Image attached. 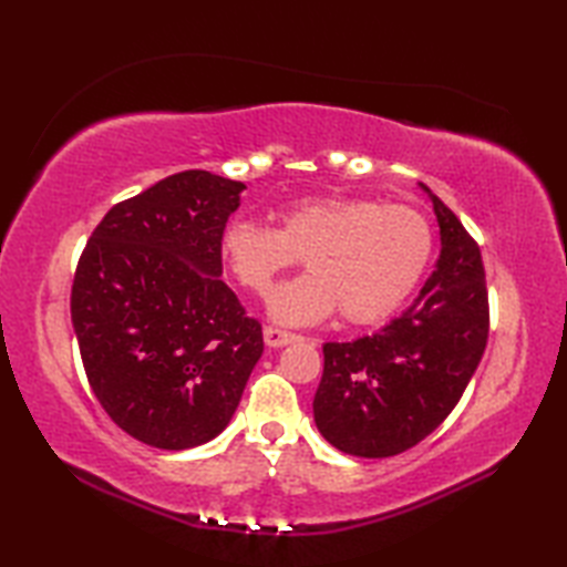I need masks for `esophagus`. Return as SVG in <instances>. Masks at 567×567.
Returning <instances> with one entry per match:
<instances>
[{
  "instance_id": "obj_1",
  "label": "esophagus",
  "mask_w": 567,
  "mask_h": 567,
  "mask_svg": "<svg viewBox=\"0 0 567 567\" xmlns=\"http://www.w3.org/2000/svg\"><path fill=\"white\" fill-rule=\"evenodd\" d=\"M262 339H265V346L270 348H282L287 343H292L297 336L292 331H285V329H275V327H265L262 329Z\"/></svg>"
}]
</instances>
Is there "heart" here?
Segmentation results:
<instances>
[{
    "label": "heart",
    "instance_id": "1",
    "mask_svg": "<svg viewBox=\"0 0 567 567\" xmlns=\"http://www.w3.org/2000/svg\"><path fill=\"white\" fill-rule=\"evenodd\" d=\"M280 226L234 219L224 228L228 270L252 295L305 256L307 275L268 299L275 321L309 327L341 309L351 323H375L400 309L424 277L433 228L416 207L372 197H309L277 212Z\"/></svg>",
    "mask_w": 567,
    "mask_h": 567
}]
</instances>
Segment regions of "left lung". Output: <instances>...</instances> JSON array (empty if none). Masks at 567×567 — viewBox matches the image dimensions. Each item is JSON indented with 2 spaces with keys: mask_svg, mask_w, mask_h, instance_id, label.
Here are the masks:
<instances>
[{
  "mask_svg": "<svg viewBox=\"0 0 567 567\" xmlns=\"http://www.w3.org/2000/svg\"><path fill=\"white\" fill-rule=\"evenodd\" d=\"M441 234L436 270L402 317L351 343H323L315 421L333 449L390 457L453 412L485 353L487 285L480 248L426 185Z\"/></svg>",
  "mask_w": 567,
  "mask_h": 567,
  "instance_id": "obj_1",
  "label": "left lung"
}]
</instances>
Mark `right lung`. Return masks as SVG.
I'll list each match as a JSON object with an SVG mask.
<instances>
[{
  "label": "right lung",
  "instance_id": "add662e5",
  "mask_svg": "<svg viewBox=\"0 0 567 567\" xmlns=\"http://www.w3.org/2000/svg\"><path fill=\"white\" fill-rule=\"evenodd\" d=\"M244 183L185 171L106 212L84 246L70 315L84 372L128 436L185 451L228 426L262 331L221 280Z\"/></svg>",
  "mask_w": 567,
  "mask_h": 567
}]
</instances>
